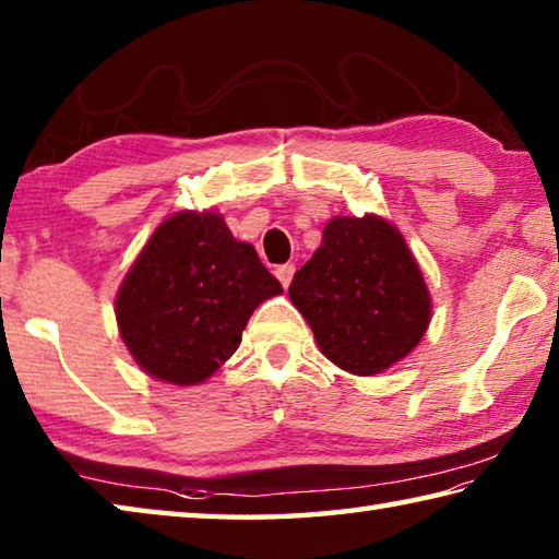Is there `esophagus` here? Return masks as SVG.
<instances>
[{
	"label": "esophagus",
	"mask_w": 559,
	"mask_h": 559,
	"mask_svg": "<svg viewBox=\"0 0 559 559\" xmlns=\"http://www.w3.org/2000/svg\"><path fill=\"white\" fill-rule=\"evenodd\" d=\"M293 273H296V266H293V263H283V266L276 269V278L283 283V288L290 286Z\"/></svg>",
	"instance_id": "esophagus-1"
}]
</instances>
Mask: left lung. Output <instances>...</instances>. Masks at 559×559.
Wrapping results in <instances>:
<instances>
[{
	"label": "left lung",
	"mask_w": 559,
	"mask_h": 559,
	"mask_svg": "<svg viewBox=\"0 0 559 559\" xmlns=\"http://www.w3.org/2000/svg\"><path fill=\"white\" fill-rule=\"evenodd\" d=\"M288 296L324 357L354 377H373L408 357L432 318L418 259L399 227L379 215L332 217Z\"/></svg>",
	"instance_id": "left-lung-1"
}]
</instances>
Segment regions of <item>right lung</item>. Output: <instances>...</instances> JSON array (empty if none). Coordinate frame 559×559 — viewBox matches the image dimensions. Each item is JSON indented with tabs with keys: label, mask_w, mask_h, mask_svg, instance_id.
Segmentation results:
<instances>
[{
	"label": "right lung",
	"mask_w": 559,
	"mask_h": 559,
	"mask_svg": "<svg viewBox=\"0 0 559 559\" xmlns=\"http://www.w3.org/2000/svg\"><path fill=\"white\" fill-rule=\"evenodd\" d=\"M281 293L219 212L182 210L160 222L127 271L117 328L141 371L198 385L237 352L251 312Z\"/></svg>",
	"instance_id": "1"
}]
</instances>
